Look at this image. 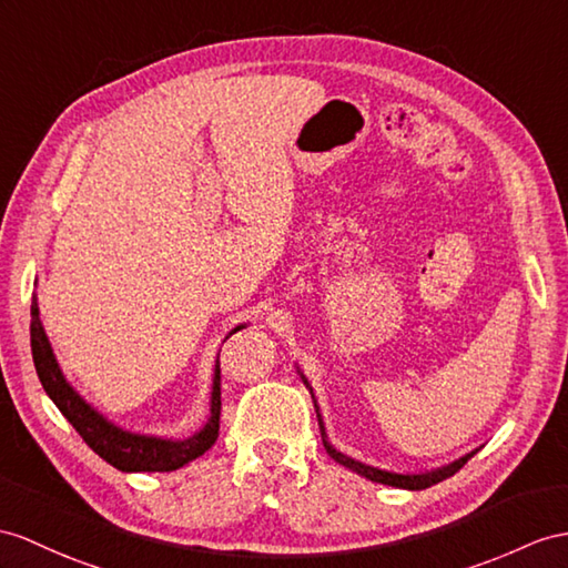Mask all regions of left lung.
Instances as JSON below:
<instances>
[{
  "instance_id": "left-lung-1",
  "label": "left lung",
  "mask_w": 568,
  "mask_h": 568,
  "mask_svg": "<svg viewBox=\"0 0 568 568\" xmlns=\"http://www.w3.org/2000/svg\"><path fill=\"white\" fill-rule=\"evenodd\" d=\"M303 383H306V388H311L306 378H303ZM315 412H317V405H315ZM317 424H321L323 446H325V450H327V455H329L332 460H337L339 465L349 467V469H354V473L364 475V477H368V479H373V481L390 484V487H399V489H426V487H432V484L444 481V479H448V477H453L455 473H458V469H460V467H463V465H465V463L475 455V453H469V455H465V458L455 460V463H453V465H448V467L434 469V473H424V475H395V473H385V469H378V467H368V465H364V463H356V460L347 458V455H342L339 450H335V448H332V446L327 444V438H325V426H323L321 414H317Z\"/></svg>"
}]
</instances>
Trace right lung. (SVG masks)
<instances>
[{"label":"right lung","mask_w":568,"mask_h":568,"mask_svg":"<svg viewBox=\"0 0 568 568\" xmlns=\"http://www.w3.org/2000/svg\"><path fill=\"white\" fill-rule=\"evenodd\" d=\"M239 329V327H236ZM31 352L33 364L40 383L58 409L64 414L67 422L72 424L79 436L87 440V446L99 453L105 463L122 469V473H171V469L183 467L185 463L200 458L214 446L219 436V414H221V368L214 371V388H212V417L204 424L200 434L185 440H163L151 436H136L122 428L108 424L99 412H93L84 399H81L69 383L64 381L62 371L54 362L45 329L40 325L38 303H31Z\"/></svg>","instance_id":"add662e5"}]
</instances>
